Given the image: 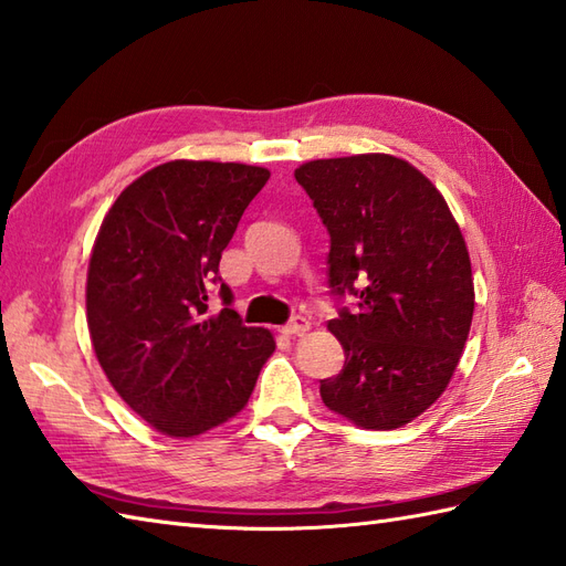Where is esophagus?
<instances>
[{"label":"esophagus","mask_w":566,"mask_h":566,"mask_svg":"<svg viewBox=\"0 0 566 566\" xmlns=\"http://www.w3.org/2000/svg\"><path fill=\"white\" fill-rule=\"evenodd\" d=\"M311 328V323L304 316H294L286 326H282L284 335H304Z\"/></svg>","instance_id":"1"}]
</instances>
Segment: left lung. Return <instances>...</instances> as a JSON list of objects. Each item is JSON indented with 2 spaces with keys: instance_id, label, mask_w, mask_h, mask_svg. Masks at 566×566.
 <instances>
[{
  "instance_id": "left-lung-1",
  "label": "left lung",
  "mask_w": 566,
  "mask_h": 566,
  "mask_svg": "<svg viewBox=\"0 0 566 566\" xmlns=\"http://www.w3.org/2000/svg\"><path fill=\"white\" fill-rule=\"evenodd\" d=\"M294 177L328 228L331 292L357 298L328 321L345 365L321 379V399L367 430L411 423L448 389L472 326L460 226L436 185L394 155L311 160Z\"/></svg>"
}]
</instances>
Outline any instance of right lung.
<instances>
[{
    "instance_id": "add662e5",
    "label": "right lung",
    "mask_w": 566,
    "mask_h": 566,
    "mask_svg": "<svg viewBox=\"0 0 566 566\" xmlns=\"http://www.w3.org/2000/svg\"><path fill=\"white\" fill-rule=\"evenodd\" d=\"M270 179L243 163L172 160L130 182L94 240L87 326L118 396L172 438H195L243 411L274 353L248 328L221 282V252ZM224 308L208 311L210 286Z\"/></svg>"
}]
</instances>
